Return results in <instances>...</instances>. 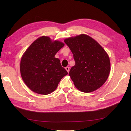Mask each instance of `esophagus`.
Returning a JSON list of instances; mask_svg holds the SVG:
<instances>
[{
  "instance_id": "esophagus-1",
  "label": "esophagus",
  "mask_w": 131,
  "mask_h": 131,
  "mask_svg": "<svg viewBox=\"0 0 131 131\" xmlns=\"http://www.w3.org/2000/svg\"><path fill=\"white\" fill-rule=\"evenodd\" d=\"M65 69H66V70L68 71V73H69V70H70V69H69V67H68V66H67V67H66V68H65Z\"/></svg>"
}]
</instances>
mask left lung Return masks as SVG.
I'll use <instances>...</instances> for the list:
<instances>
[{"instance_id":"obj_1","label":"left lung","mask_w":131,"mask_h":131,"mask_svg":"<svg viewBox=\"0 0 131 131\" xmlns=\"http://www.w3.org/2000/svg\"><path fill=\"white\" fill-rule=\"evenodd\" d=\"M64 41L75 62L69 74L75 87L85 93L101 87L110 71V58L105 49L94 39L84 34L66 38Z\"/></svg>"}]
</instances>
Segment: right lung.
<instances>
[{"mask_svg":"<svg viewBox=\"0 0 131 131\" xmlns=\"http://www.w3.org/2000/svg\"><path fill=\"white\" fill-rule=\"evenodd\" d=\"M63 43L53 41L46 36L36 39L21 57L22 79L32 91L46 95L53 92L58 83L68 73L54 56L64 46Z\"/></svg>","mask_w":131,"mask_h":131,"instance_id":"obj_1","label":"right lung"}]
</instances>
